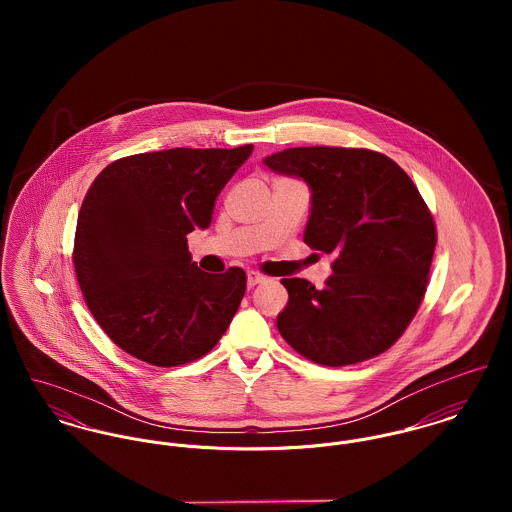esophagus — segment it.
Here are the masks:
<instances>
[{
	"mask_svg": "<svg viewBox=\"0 0 512 512\" xmlns=\"http://www.w3.org/2000/svg\"><path fill=\"white\" fill-rule=\"evenodd\" d=\"M264 280H266L264 274H260V272H248V288H254V286L262 284Z\"/></svg>",
	"mask_w": 512,
	"mask_h": 512,
	"instance_id": "34e87169",
	"label": "esophagus"
}]
</instances>
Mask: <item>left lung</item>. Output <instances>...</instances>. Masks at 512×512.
<instances>
[{
  "label": "left lung",
  "mask_w": 512,
  "mask_h": 512,
  "mask_svg": "<svg viewBox=\"0 0 512 512\" xmlns=\"http://www.w3.org/2000/svg\"><path fill=\"white\" fill-rule=\"evenodd\" d=\"M311 187L305 244L333 258L321 290L284 278L278 331L323 366L388 351L418 313L438 242L436 222L408 173L365 147H290L264 159Z\"/></svg>",
  "instance_id": "8db88e82"
}]
</instances>
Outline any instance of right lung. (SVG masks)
Here are the masks:
<instances>
[{
  "instance_id": "right-lung-1",
  "label": "right lung",
  "mask_w": 512,
  "mask_h": 512,
  "mask_svg": "<svg viewBox=\"0 0 512 512\" xmlns=\"http://www.w3.org/2000/svg\"><path fill=\"white\" fill-rule=\"evenodd\" d=\"M254 146L136 153L90 185L74 232L73 264L104 333L147 365H187L220 341L246 292V272L207 274L187 234L207 228L222 187Z\"/></svg>"
}]
</instances>
